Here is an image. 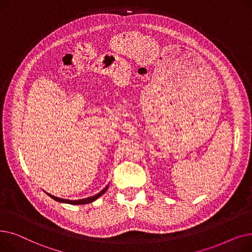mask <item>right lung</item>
I'll use <instances>...</instances> for the list:
<instances>
[{
    "instance_id": "1",
    "label": "right lung",
    "mask_w": 252,
    "mask_h": 252,
    "mask_svg": "<svg viewBox=\"0 0 252 252\" xmlns=\"http://www.w3.org/2000/svg\"><path fill=\"white\" fill-rule=\"evenodd\" d=\"M107 188L108 187H106V188H104L100 193H98L97 195H94V196H92V197H88V198H85V199H81V200H68V199H62V198H59V197H55V196H53V195H51V194H49V193H47L50 197H52L53 199L54 200H56V201H59V202H65V203H69V204H87V203H91V202H93V201H95L97 198H99L101 195H103L105 192H106V190H107Z\"/></svg>"
}]
</instances>
